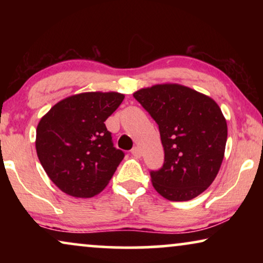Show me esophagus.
<instances>
[{
    "mask_svg": "<svg viewBox=\"0 0 263 263\" xmlns=\"http://www.w3.org/2000/svg\"><path fill=\"white\" fill-rule=\"evenodd\" d=\"M132 154L135 158H140V157H141V151H140L139 147H134V148L132 149Z\"/></svg>",
    "mask_w": 263,
    "mask_h": 263,
    "instance_id": "obj_1",
    "label": "esophagus"
}]
</instances>
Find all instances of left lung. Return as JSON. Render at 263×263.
Returning a JSON list of instances; mask_svg holds the SVG:
<instances>
[{"instance_id": "1", "label": "left lung", "mask_w": 263, "mask_h": 263, "mask_svg": "<svg viewBox=\"0 0 263 263\" xmlns=\"http://www.w3.org/2000/svg\"><path fill=\"white\" fill-rule=\"evenodd\" d=\"M135 99L159 125L163 167L151 172L154 189L170 201H189L217 177L225 154L228 124L214 99L179 84L139 89Z\"/></svg>"}]
</instances>
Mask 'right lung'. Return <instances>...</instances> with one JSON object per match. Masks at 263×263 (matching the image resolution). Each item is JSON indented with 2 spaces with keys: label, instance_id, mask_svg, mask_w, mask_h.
<instances>
[{
  "label": "right lung",
  "instance_id": "add662e5",
  "mask_svg": "<svg viewBox=\"0 0 263 263\" xmlns=\"http://www.w3.org/2000/svg\"><path fill=\"white\" fill-rule=\"evenodd\" d=\"M118 92H84L56 103L37 125L35 149L60 190L87 199L109 184L124 153L112 145L104 122L121 105Z\"/></svg>",
  "mask_w": 263,
  "mask_h": 263
}]
</instances>
